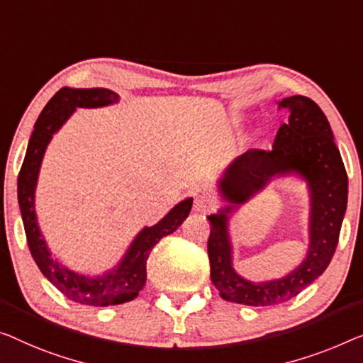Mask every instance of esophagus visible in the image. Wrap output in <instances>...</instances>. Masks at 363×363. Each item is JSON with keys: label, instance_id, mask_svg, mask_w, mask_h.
Segmentation results:
<instances>
[{"label": "esophagus", "instance_id": "esophagus-1", "mask_svg": "<svg viewBox=\"0 0 363 363\" xmlns=\"http://www.w3.org/2000/svg\"><path fill=\"white\" fill-rule=\"evenodd\" d=\"M213 199H210L208 196H197L196 200H194V208H196L197 212H210V210H213Z\"/></svg>", "mask_w": 363, "mask_h": 363}]
</instances>
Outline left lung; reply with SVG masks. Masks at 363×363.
<instances>
[{"instance_id":"left-lung-1","label":"left lung","mask_w":363,"mask_h":363,"mask_svg":"<svg viewBox=\"0 0 363 363\" xmlns=\"http://www.w3.org/2000/svg\"><path fill=\"white\" fill-rule=\"evenodd\" d=\"M289 113L275 135L272 150H250L226 166L218 179L225 207L208 215L210 279L226 301L247 306H274L294 298L315 282L331 262L347 208V172L334 143L326 116L306 96H290L277 102ZM298 175L311 192L307 256L280 279L254 283L233 267L229 218L241 204L262 191L274 179Z\"/></svg>"}]
</instances>
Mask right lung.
I'll use <instances>...</instances> for the list:
<instances>
[{
    "mask_svg": "<svg viewBox=\"0 0 363 363\" xmlns=\"http://www.w3.org/2000/svg\"><path fill=\"white\" fill-rule=\"evenodd\" d=\"M118 99L117 93L106 88H62L37 118L18 177L19 208L32 257L48 282L79 305L112 306L137 298L147 284V261L151 250L161 238L174 233L192 208V197L176 203L158 223L138 231L117 266L99 275L74 272L52 256L35 213V187L48 143L78 107L96 109L116 104Z\"/></svg>",
    "mask_w": 363,
    "mask_h": 363,
    "instance_id": "add662e5",
    "label": "right lung"
}]
</instances>
